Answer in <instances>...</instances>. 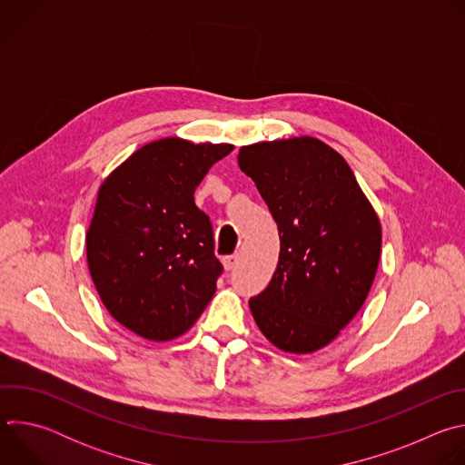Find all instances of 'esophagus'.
Instances as JSON below:
<instances>
[{"label": "esophagus", "instance_id": "34e87169", "mask_svg": "<svg viewBox=\"0 0 465 465\" xmlns=\"http://www.w3.org/2000/svg\"><path fill=\"white\" fill-rule=\"evenodd\" d=\"M237 262H239V255L237 253L235 255H226L223 259V267H224V271H232Z\"/></svg>", "mask_w": 465, "mask_h": 465}]
</instances>
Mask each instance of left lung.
Masks as SVG:
<instances>
[{
    "mask_svg": "<svg viewBox=\"0 0 465 465\" xmlns=\"http://www.w3.org/2000/svg\"><path fill=\"white\" fill-rule=\"evenodd\" d=\"M280 232L276 272L248 305L278 350L314 353L364 305L381 259V223L348 162L300 136L239 149Z\"/></svg>",
    "mask_w": 465,
    "mask_h": 465,
    "instance_id": "8db88e82",
    "label": "left lung"
}]
</instances>
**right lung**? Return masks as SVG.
<instances>
[{"instance_id": "add662e5", "label": "right lung", "mask_w": 465, "mask_h": 465, "mask_svg": "<svg viewBox=\"0 0 465 465\" xmlns=\"http://www.w3.org/2000/svg\"><path fill=\"white\" fill-rule=\"evenodd\" d=\"M230 143L162 138L101 183L86 233L90 276L106 311L142 339L167 342L193 327L223 272L194 189Z\"/></svg>"}]
</instances>
